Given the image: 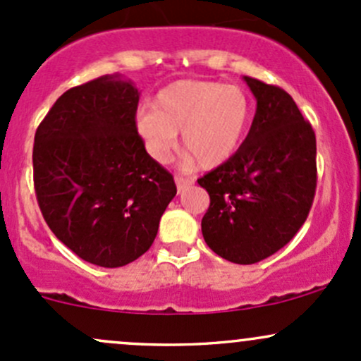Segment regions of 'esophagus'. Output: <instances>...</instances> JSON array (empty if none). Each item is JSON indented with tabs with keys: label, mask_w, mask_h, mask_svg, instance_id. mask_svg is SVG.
<instances>
[{
	"label": "esophagus",
	"mask_w": 361,
	"mask_h": 361,
	"mask_svg": "<svg viewBox=\"0 0 361 361\" xmlns=\"http://www.w3.org/2000/svg\"><path fill=\"white\" fill-rule=\"evenodd\" d=\"M174 181H176L178 193H183L185 190H187L190 185H192V180H187V178H183V176H176V178H174Z\"/></svg>",
	"instance_id": "obj_1"
}]
</instances>
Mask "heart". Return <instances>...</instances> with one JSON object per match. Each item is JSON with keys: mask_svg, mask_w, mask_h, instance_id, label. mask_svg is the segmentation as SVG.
I'll return each mask as SVG.
<instances>
[{"mask_svg": "<svg viewBox=\"0 0 361 361\" xmlns=\"http://www.w3.org/2000/svg\"><path fill=\"white\" fill-rule=\"evenodd\" d=\"M252 120V101L243 89L211 80H180L159 90L154 109L142 111L135 126L145 149L166 162L183 132L190 161L204 169L223 166L238 152Z\"/></svg>", "mask_w": 361, "mask_h": 361, "instance_id": "heart-1", "label": "heart"}]
</instances>
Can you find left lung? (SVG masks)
Here are the masks:
<instances>
[{
	"instance_id": "8db88e82",
	"label": "left lung",
	"mask_w": 361,
	"mask_h": 361,
	"mask_svg": "<svg viewBox=\"0 0 361 361\" xmlns=\"http://www.w3.org/2000/svg\"><path fill=\"white\" fill-rule=\"evenodd\" d=\"M257 99L250 132L238 152L199 180L211 205L202 235L212 252L255 264L290 243L317 187V145L310 123L286 90L243 77Z\"/></svg>"
}]
</instances>
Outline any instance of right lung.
Returning a JSON list of instances; mask_svg holds the SVG:
<instances>
[{"label": "right lung", "instance_id": "add662e5", "mask_svg": "<svg viewBox=\"0 0 361 361\" xmlns=\"http://www.w3.org/2000/svg\"><path fill=\"white\" fill-rule=\"evenodd\" d=\"M140 92L120 73L66 90L34 138V187L51 231L82 260L123 267L149 250L176 195L138 137Z\"/></svg>", "mask_w": 361, "mask_h": 361}]
</instances>
